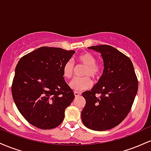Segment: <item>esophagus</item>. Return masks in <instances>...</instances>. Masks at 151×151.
<instances>
[{
    "label": "esophagus",
    "instance_id": "esophagus-1",
    "mask_svg": "<svg viewBox=\"0 0 151 151\" xmlns=\"http://www.w3.org/2000/svg\"><path fill=\"white\" fill-rule=\"evenodd\" d=\"M80 95H81V92H79V91H74V96H75L76 97L80 96Z\"/></svg>",
    "mask_w": 151,
    "mask_h": 151
}]
</instances>
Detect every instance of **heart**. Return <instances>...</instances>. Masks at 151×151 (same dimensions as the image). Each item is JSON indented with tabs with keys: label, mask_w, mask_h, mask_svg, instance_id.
Listing matches in <instances>:
<instances>
[{
	"label": "heart",
	"mask_w": 151,
	"mask_h": 151,
	"mask_svg": "<svg viewBox=\"0 0 151 151\" xmlns=\"http://www.w3.org/2000/svg\"><path fill=\"white\" fill-rule=\"evenodd\" d=\"M77 61L81 65L84 66L82 72L84 77L75 78L70 83V87L76 91H80L82 90L89 89L92 85L93 79H97L100 77L101 72V66L96 61V58L89 52H85L78 55ZM74 72V63L71 60L66 62L62 68V74L64 77L70 79L72 77Z\"/></svg>",
	"instance_id": "heart-1"
}]
</instances>
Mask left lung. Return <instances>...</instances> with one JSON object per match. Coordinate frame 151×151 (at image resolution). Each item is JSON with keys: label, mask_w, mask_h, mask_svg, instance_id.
<instances>
[{"label": "left lung", "mask_w": 151, "mask_h": 151, "mask_svg": "<svg viewBox=\"0 0 151 151\" xmlns=\"http://www.w3.org/2000/svg\"><path fill=\"white\" fill-rule=\"evenodd\" d=\"M89 49L101 53L104 68L96 85L82 93L86 104L81 120L88 129L106 131L119 125L129 114L138 91V79L129 57L114 47L101 45Z\"/></svg>", "instance_id": "1"}]
</instances>
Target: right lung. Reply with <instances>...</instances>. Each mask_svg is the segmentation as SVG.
<instances>
[{
    "label": "right lung",
    "mask_w": 151,
    "mask_h": 151,
    "mask_svg": "<svg viewBox=\"0 0 151 151\" xmlns=\"http://www.w3.org/2000/svg\"><path fill=\"white\" fill-rule=\"evenodd\" d=\"M74 50L41 47L24 55L15 67L12 95L17 108L30 124L41 129L56 128L74 99L62 68Z\"/></svg>",
    "instance_id": "obj_1"
}]
</instances>
